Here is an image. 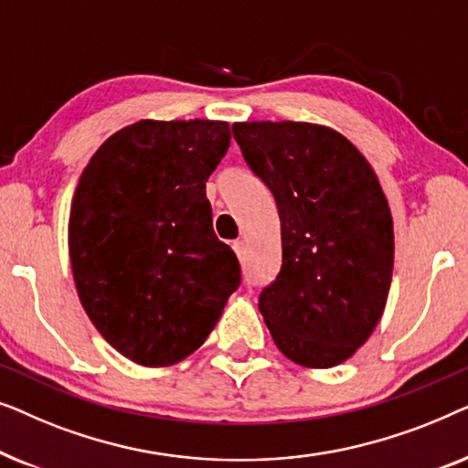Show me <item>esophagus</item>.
Listing matches in <instances>:
<instances>
[{
  "mask_svg": "<svg viewBox=\"0 0 468 468\" xmlns=\"http://www.w3.org/2000/svg\"><path fill=\"white\" fill-rule=\"evenodd\" d=\"M232 249H234V253L239 255V258H245V242H242V240H234V242H232Z\"/></svg>",
  "mask_w": 468,
  "mask_h": 468,
  "instance_id": "34e87169",
  "label": "esophagus"
}]
</instances>
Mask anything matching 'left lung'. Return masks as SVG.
Masks as SVG:
<instances>
[{"label":"left lung","instance_id":"1","mask_svg":"<svg viewBox=\"0 0 468 468\" xmlns=\"http://www.w3.org/2000/svg\"><path fill=\"white\" fill-rule=\"evenodd\" d=\"M232 132L281 219L283 264L260 313L292 362L336 367L373 335L392 283L394 223L379 178L332 127L251 121Z\"/></svg>","mask_w":468,"mask_h":468}]
</instances>
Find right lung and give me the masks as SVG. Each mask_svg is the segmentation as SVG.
Segmentation results:
<instances>
[{"mask_svg": "<svg viewBox=\"0 0 468 468\" xmlns=\"http://www.w3.org/2000/svg\"><path fill=\"white\" fill-rule=\"evenodd\" d=\"M229 138L226 121L143 119L114 132L79 178L68 223L76 292L100 335L143 367L194 354L240 283L207 200Z\"/></svg>", "mask_w": 468, "mask_h": 468, "instance_id": "add662e5", "label": "right lung"}]
</instances>
